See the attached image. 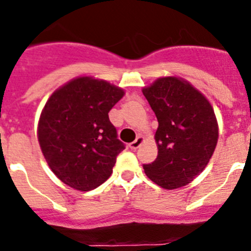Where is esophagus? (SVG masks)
<instances>
[{
  "label": "esophagus",
  "instance_id": "esophagus-1",
  "mask_svg": "<svg viewBox=\"0 0 251 251\" xmlns=\"http://www.w3.org/2000/svg\"><path fill=\"white\" fill-rule=\"evenodd\" d=\"M143 141H145V138L142 136H138L137 137V139L134 142H132V143H129V148L130 150H137V148L139 147V146L143 143Z\"/></svg>",
  "mask_w": 251,
  "mask_h": 251
}]
</instances>
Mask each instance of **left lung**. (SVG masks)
Segmentation results:
<instances>
[{
  "instance_id": "left-lung-1",
  "label": "left lung",
  "mask_w": 251,
  "mask_h": 251,
  "mask_svg": "<svg viewBox=\"0 0 251 251\" xmlns=\"http://www.w3.org/2000/svg\"><path fill=\"white\" fill-rule=\"evenodd\" d=\"M158 121L157 158L143 165L146 175L166 190L187 185L207 166L219 127L207 99L187 81L159 77L143 89Z\"/></svg>"
}]
</instances>
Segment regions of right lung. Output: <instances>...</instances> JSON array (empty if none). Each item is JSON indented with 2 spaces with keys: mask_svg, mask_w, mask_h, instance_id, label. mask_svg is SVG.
Segmentation results:
<instances>
[{
  "mask_svg": "<svg viewBox=\"0 0 251 251\" xmlns=\"http://www.w3.org/2000/svg\"><path fill=\"white\" fill-rule=\"evenodd\" d=\"M123 89L89 76L52 93L40 115L37 138L49 167L65 185L90 191L109 178L124 150L109 110Z\"/></svg>",
  "mask_w": 251,
  "mask_h": 251,
  "instance_id": "obj_1",
  "label": "right lung"
}]
</instances>
